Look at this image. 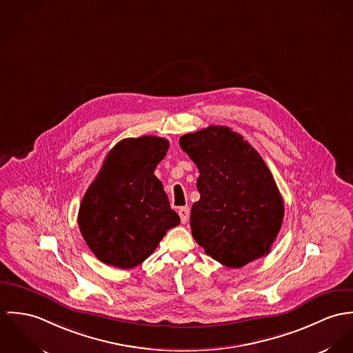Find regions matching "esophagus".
Instances as JSON below:
<instances>
[{
	"instance_id": "34e87169",
	"label": "esophagus",
	"mask_w": 353,
	"mask_h": 353,
	"mask_svg": "<svg viewBox=\"0 0 353 353\" xmlns=\"http://www.w3.org/2000/svg\"><path fill=\"white\" fill-rule=\"evenodd\" d=\"M179 215H180L181 223H187V221H188V218H190V207H188V205H184V207L179 208Z\"/></svg>"
}]
</instances>
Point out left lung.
I'll list each match as a JSON object with an SVG mask.
<instances>
[{"instance_id":"1","label":"left lung","mask_w":353,"mask_h":353,"mask_svg":"<svg viewBox=\"0 0 353 353\" xmlns=\"http://www.w3.org/2000/svg\"><path fill=\"white\" fill-rule=\"evenodd\" d=\"M180 146L200 173V199L191 210L196 242L229 268L267 256L284 205L264 159L242 135L222 125L185 134Z\"/></svg>"}]
</instances>
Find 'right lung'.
<instances>
[{
    "instance_id": "right-lung-1",
    "label": "right lung",
    "mask_w": 353,
    "mask_h": 353,
    "mask_svg": "<svg viewBox=\"0 0 353 353\" xmlns=\"http://www.w3.org/2000/svg\"><path fill=\"white\" fill-rule=\"evenodd\" d=\"M168 149L166 139L152 135L120 141L85 192L79 232L101 263L134 268L156 250L169 229L180 223L154 176Z\"/></svg>"
}]
</instances>
